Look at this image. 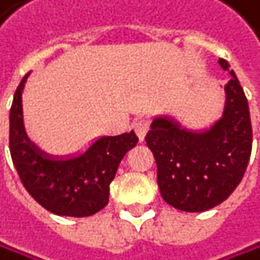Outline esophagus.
I'll return each mask as SVG.
<instances>
[{
	"instance_id": "34e87169",
	"label": "esophagus",
	"mask_w": 260,
	"mask_h": 260,
	"mask_svg": "<svg viewBox=\"0 0 260 260\" xmlns=\"http://www.w3.org/2000/svg\"><path fill=\"white\" fill-rule=\"evenodd\" d=\"M133 130L139 141H144L147 132H149V121L147 119H136L133 122Z\"/></svg>"
}]
</instances>
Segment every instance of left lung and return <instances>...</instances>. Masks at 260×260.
<instances>
[{
  "label": "left lung",
  "instance_id": "1",
  "mask_svg": "<svg viewBox=\"0 0 260 260\" xmlns=\"http://www.w3.org/2000/svg\"><path fill=\"white\" fill-rule=\"evenodd\" d=\"M218 64L230 71L223 58ZM225 85L222 116L205 128H189L171 114L155 116L146 142L156 161L161 197L186 212H203L225 202L248 166L253 130L248 101L234 71Z\"/></svg>",
  "mask_w": 260,
  "mask_h": 260
}]
</instances>
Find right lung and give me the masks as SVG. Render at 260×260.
Returning <instances> with one entry per match:
<instances>
[{"label": "right lung", "mask_w": 260, "mask_h": 260, "mask_svg": "<svg viewBox=\"0 0 260 260\" xmlns=\"http://www.w3.org/2000/svg\"><path fill=\"white\" fill-rule=\"evenodd\" d=\"M29 74L17 88L9 116V147L18 177L32 199L49 212L67 217L93 215L108 205L110 183L138 138L133 130L101 136L86 150L67 156L42 150L27 136L23 119V91Z\"/></svg>", "instance_id": "1"}]
</instances>
